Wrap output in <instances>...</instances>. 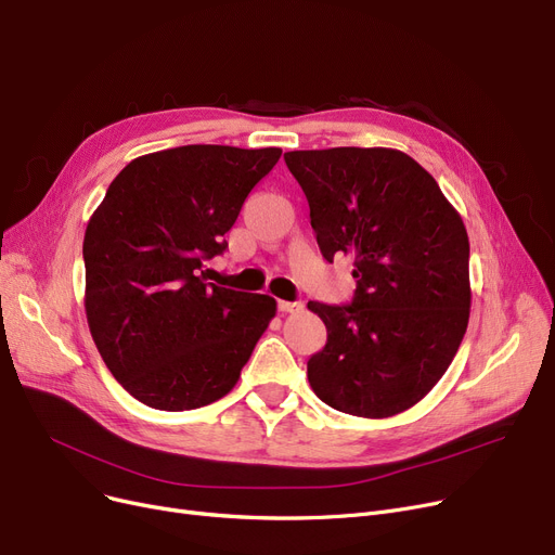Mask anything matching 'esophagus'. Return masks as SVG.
<instances>
[{
    "label": "esophagus",
    "mask_w": 555,
    "mask_h": 555,
    "mask_svg": "<svg viewBox=\"0 0 555 555\" xmlns=\"http://www.w3.org/2000/svg\"><path fill=\"white\" fill-rule=\"evenodd\" d=\"M301 308H304L301 301H279V310L281 312H297Z\"/></svg>",
    "instance_id": "obj_1"
}]
</instances>
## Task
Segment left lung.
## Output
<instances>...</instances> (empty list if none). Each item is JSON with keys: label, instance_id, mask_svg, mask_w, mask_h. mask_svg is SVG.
Returning a JSON list of instances; mask_svg holds the SVG:
<instances>
[{"label": "left lung", "instance_id": "obj_1", "mask_svg": "<svg viewBox=\"0 0 555 555\" xmlns=\"http://www.w3.org/2000/svg\"><path fill=\"white\" fill-rule=\"evenodd\" d=\"M306 193L322 256L353 258L351 304L308 301L328 339L308 360L319 400L387 418L441 380L470 317V243L431 175L391 149L283 155Z\"/></svg>", "mask_w": 555, "mask_h": 555}]
</instances>
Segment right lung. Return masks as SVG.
Segmentation results:
<instances>
[{
  "mask_svg": "<svg viewBox=\"0 0 555 555\" xmlns=\"http://www.w3.org/2000/svg\"><path fill=\"white\" fill-rule=\"evenodd\" d=\"M279 157L202 143L137 157L87 222V324L116 383L153 410L227 396L276 314L272 297L207 283L202 268Z\"/></svg>",
  "mask_w": 555,
  "mask_h": 555,
  "instance_id": "obj_1",
  "label": "right lung"
}]
</instances>
